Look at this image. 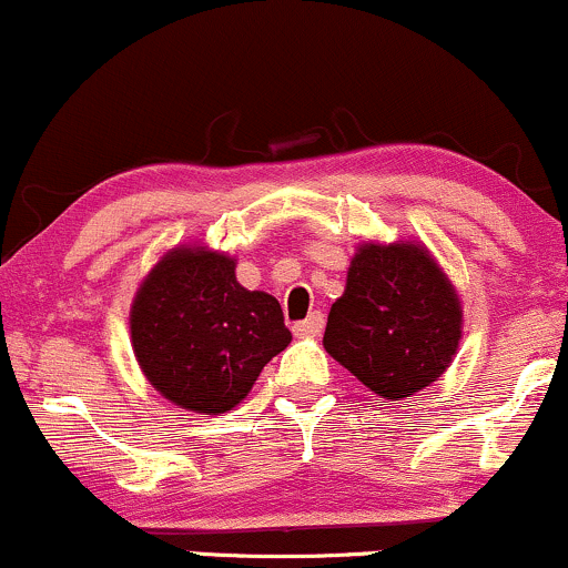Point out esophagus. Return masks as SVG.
Returning <instances> with one entry per match:
<instances>
[{
  "instance_id": "obj_1",
  "label": "esophagus",
  "mask_w": 568,
  "mask_h": 568,
  "mask_svg": "<svg viewBox=\"0 0 568 568\" xmlns=\"http://www.w3.org/2000/svg\"><path fill=\"white\" fill-rule=\"evenodd\" d=\"M323 323L325 321H323L321 312H312V315L306 317V321L293 325V334H296V336H321Z\"/></svg>"
}]
</instances>
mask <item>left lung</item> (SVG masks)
I'll return each mask as SVG.
<instances>
[{
  "label": "left lung",
  "mask_w": 568,
  "mask_h": 568,
  "mask_svg": "<svg viewBox=\"0 0 568 568\" xmlns=\"http://www.w3.org/2000/svg\"><path fill=\"white\" fill-rule=\"evenodd\" d=\"M462 338V302L419 243H363L328 312L323 347L384 400L438 382Z\"/></svg>",
  "instance_id": "1"
}]
</instances>
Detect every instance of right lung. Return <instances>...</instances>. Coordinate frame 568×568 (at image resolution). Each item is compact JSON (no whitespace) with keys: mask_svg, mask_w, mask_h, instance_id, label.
Returning <instances> with one entry per match:
<instances>
[{"mask_svg":"<svg viewBox=\"0 0 568 568\" xmlns=\"http://www.w3.org/2000/svg\"><path fill=\"white\" fill-rule=\"evenodd\" d=\"M130 342L162 397L197 414H226L288 347L291 331L275 296L237 283L234 258L179 245L135 291Z\"/></svg>","mask_w":568,"mask_h":568,"instance_id":"right-lung-1","label":"right lung"}]
</instances>
